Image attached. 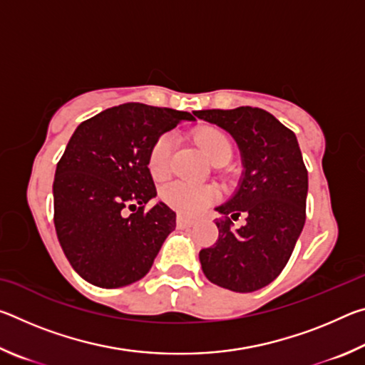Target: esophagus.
<instances>
[{
	"label": "esophagus",
	"mask_w": 365,
	"mask_h": 365,
	"mask_svg": "<svg viewBox=\"0 0 365 365\" xmlns=\"http://www.w3.org/2000/svg\"><path fill=\"white\" fill-rule=\"evenodd\" d=\"M193 224H195V219L187 217V215H183V214H178V215H177V225H178V227L187 228V227H191Z\"/></svg>",
	"instance_id": "34e87169"
}]
</instances>
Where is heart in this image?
<instances>
[{
  "label": "heart",
  "mask_w": 365,
  "mask_h": 365,
  "mask_svg": "<svg viewBox=\"0 0 365 365\" xmlns=\"http://www.w3.org/2000/svg\"><path fill=\"white\" fill-rule=\"evenodd\" d=\"M196 140L212 164L219 165L230 159L232 141L219 128H202L201 132H197ZM174 150L175 137L172 133L160 135L154 141L150 156H148V168H150L151 175L156 180H164L169 175ZM215 195L217 193H215V188L211 185H196L182 180L168 183L160 190V197H163L165 205L185 214H195L201 211L202 207H206L209 202L214 201Z\"/></svg>",
  "instance_id": "1"
}]
</instances>
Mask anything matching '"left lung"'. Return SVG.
<instances>
[{
	"mask_svg": "<svg viewBox=\"0 0 365 365\" xmlns=\"http://www.w3.org/2000/svg\"><path fill=\"white\" fill-rule=\"evenodd\" d=\"M197 119L232 135L242 153L243 174L235 195L215 207L219 238L200 251L209 282L237 293L267 287L285 267L306 222L307 170L296 135L267 110H195ZM245 215L247 222L232 228Z\"/></svg>",
	"mask_w": 365,
	"mask_h": 365,
	"instance_id": "1",
	"label": "left lung"
}]
</instances>
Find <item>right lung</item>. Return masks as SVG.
<instances>
[{"mask_svg": "<svg viewBox=\"0 0 365 365\" xmlns=\"http://www.w3.org/2000/svg\"><path fill=\"white\" fill-rule=\"evenodd\" d=\"M190 113L125 103L80 123L53 183L54 227L73 270L91 285L119 288L150 272L175 212L158 202L151 146ZM132 210V213H128Z\"/></svg>", "mask_w": 365, "mask_h": 365, "instance_id": "add662e5", "label": "right lung"}]
</instances>
